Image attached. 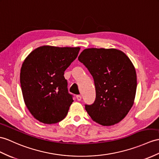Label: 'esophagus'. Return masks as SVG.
I'll return each mask as SVG.
<instances>
[{
	"mask_svg": "<svg viewBox=\"0 0 159 159\" xmlns=\"http://www.w3.org/2000/svg\"><path fill=\"white\" fill-rule=\"evenodd\" d=\"M76 98H77V100H78V101H80V100H82V96H81L80 95H77L76 96Z\"/></svg>",
	"mask_w": 159,
	"mask_h": 159,
	"instance_id": "34e87169",
	"label": "esophagus"
}]
</instances>
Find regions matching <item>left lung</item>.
Returning a JSON list of instances; mask_svg holds the SVG:
<instances>
[{
	"mask_svg": "<svg viewBox=\"0 0 159 159\" xmlns=\"http://www.w3.org/2000/svg\"><path fill=\"white\" fill-rule=\"evenodd\" d=\"M78 60L94 78L96 100L86 105L91 119L111 126L124 119L134 103L137 88L135 69L129 58L116 48H86Z\"/></svg>",
	"mask_w": 159,
	"mask_h": 159,
	"instance_id": "8db88e82",
	"label": "left lung"
}]
</instances>
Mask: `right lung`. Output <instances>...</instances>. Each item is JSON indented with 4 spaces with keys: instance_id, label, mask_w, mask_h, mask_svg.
Listing matches in <instances>:
<instances>
[{
    "instance_id": "add662e5",
    "label": "right lung",
    "mask_w": 159,
    "mask_h": 159,
    "mask_svg": "<svg viewBox=\"0 0 159 159\" xmlns=\"http://www.w3.org/2000/svg\"><path fill=\"white\" fill-rule=\"evenodd\" d=\"M80 47L44 45L32 50L22 64L20 82L24 102L33 117L46 124L62 121L73 102L64 72Z\"/></svg>"
}]
</instances>
